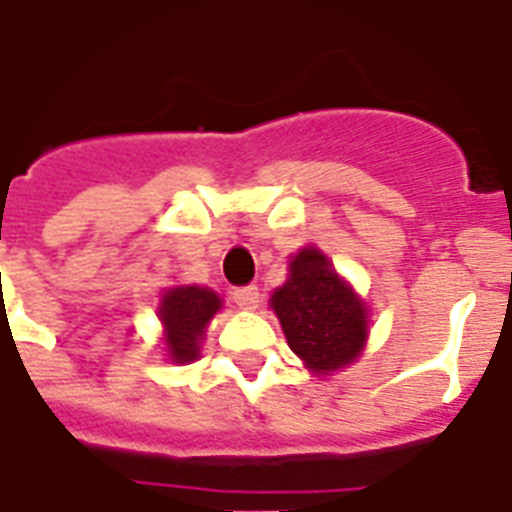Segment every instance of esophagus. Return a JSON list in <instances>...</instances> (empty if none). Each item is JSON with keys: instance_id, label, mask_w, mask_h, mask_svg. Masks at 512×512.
Returning a JSON list of instances; mask_svg holds the SVG:
<instances>
[{"instance_id": "esophagus-1", "label": "esophagus", "mask_w": 512, "mask_h": 512, "mask_svg": "<svg viewBox=\"0 0 512 512\" xmlns=\"http://www.w3.org/2000/svg\"><path fill=\"white\" fill-rule=\"evenodd\" d=\"M231 295L233 303L239 305V308H247V311H255L257 305H260V292H257V287H236Z\"/></svg>"}]
</instances>
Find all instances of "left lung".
<instances>
[{"instance_id":"8db88e82","label":"left lung","mask_w":512,"mask_h":512,"mask_svg":"<svg viewBox=\"0 0 512 512\" xmlns=\"http://www.w3.org/2000/svg\"><path fill=\"white\" fill-rule=\"evenodd\" d=\"M271 305L289 348L316 374L342 369L366 340V311L316 247H305L289 263V281Z\"/></svg>"}]
</instances>
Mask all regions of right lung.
Masks as SVG:
<instances>
[{
    "label": "right lung",
    "instance_id": "add662e5",
    "mask_svg": "<svg viewBox=\"0 0 512 512\" xmlns=\"http://www.w3.org/2000/svg\"><path fill=\"white\" fill-rule=\"evenodd\" d=\"M217 308H220V297L212 289L175 287L164 292L159 319L167 329V350L172 361L185 364L199 358V340Z\"/></svg>",
    "mask_w": 512,
    "mask_h": 512
}]
</instances>
